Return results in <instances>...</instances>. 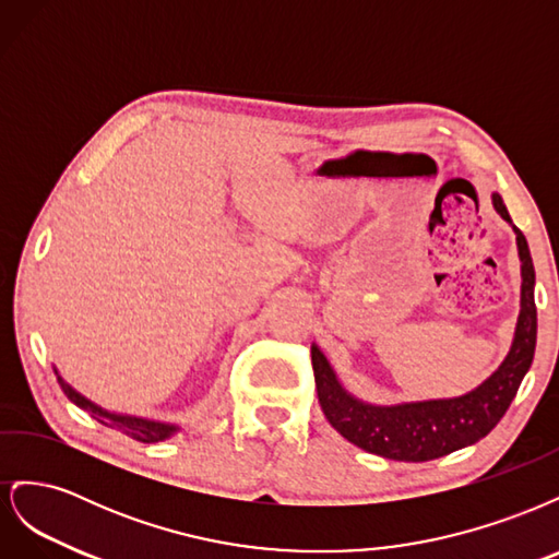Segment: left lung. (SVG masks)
I'll list each match as a JSON object with an SVG mask.
<instances>
[{
  "label": "left lung",
  "instance_id": "1",
  "mask_svg": "<svg viewBox=\"0 0 559 559\" xmlns=\"http://www.w3.org/2000/svg\"><path fill=\"white\" fill-rule=\"evenodd\" d=\"M492 205L506 224H511L520 257V312L515 333L499 368L476 389L450 399L403 401L392 405L368 403L347 392L337 380L326 354L312 343V368L319 405L329 425L357 448L396 462H429L438 456L478 443L492 431L518 394L522 378L534 361L536 349V306L534 263L530 245L499 193Z\"/></svg>",
  "mask_w": 559,
  "mask_h": 559
}]
</instances>
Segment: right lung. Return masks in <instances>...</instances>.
<instances>
[{"instance_id":"add662e5","label":"right lung","mask_w":559,"mask_h":559,"mask_svg":"<svg viewBox=\"0 0 559 559\" xmlns=\"http://www.w3.org/2000/svg\"><path fill=\"white\" fill-rule=\"evenodd\" d=\"M53 370H56L58 384L62 386V392H64L67 399H70L74 405H79L81 411L91 413V417L97 419L99 425H105V427H109V429L121 431V433L134 438V441H140V443L167 441V438H173V436L181 429L179 425H173V421H160V419H151V417H140V415H128V413L107 411V408H103V405H97L95 401H91L88 396H83L81 392H76V389L58 373L56 366H53Z\"/></svg>"}]
</instances>
